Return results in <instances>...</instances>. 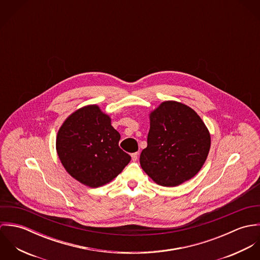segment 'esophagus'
I'll return each mask as SVG.
<instances>
[{
    "mask_svg": "<svg viewBox=\"0 0 260 260\" xmlns=\"http://www.w3.org/2000/svg\"><path fill=\"white\" fill-rule=\"evenodd\" d=\"M138 156H139V153H138V152H136V153H133V154L131 155V157H132V160H133V161H137V159H138Z\"/></svg>",
    "mask_w": 260,
    "mask_h": 260,
    "instance_id": "34e87169",
    "label": "esophagus"
}]
</instances>
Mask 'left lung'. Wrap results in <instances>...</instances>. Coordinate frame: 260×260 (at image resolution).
Returning a JSON list of instances; mask_svg holds the SVG:
<instances>
[{"label": "left lung", "mask_w": 260, "mask_h": 260, "mask_svg": "<svg viewBox=\"0 0 260 260\" xmlns=\"http://www.w3.org/2000/svg\"><path fill=\"white\" fill-rule=\"evenodd\" d=\"M147 147L140 165L157 184L173 187L193 178L205 163L210 133L192 108L177 101H164L149 114Z\"/></svg>", "instance_id": "8db88e82"}]
</instances>
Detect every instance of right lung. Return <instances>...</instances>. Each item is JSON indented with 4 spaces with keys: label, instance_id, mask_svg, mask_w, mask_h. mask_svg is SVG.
Returning a JSON list of instances; mask_svg holds the SVG:
<instances>
[{
    "label": "right lung",
    "instance_id": "right-lung-1",
    "mask_svg": "<svg viewBox=\"0 0 260 260\" xmlns=\"http://www.w3.org/2000/svg\"><path fill=\"white\" fill-rule=\"evenodd\" d=\"M120 134L111 117L98 105L73 112L60 127L56 150L66 171L77 181L92 188L117 177L131 157L119 147Z\"/></svg>",
    "mask_w": 260,
    "mask_h": 260
}]
</instances>
